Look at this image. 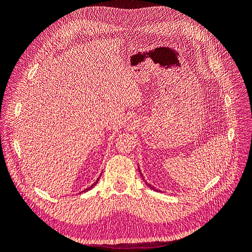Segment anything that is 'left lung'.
I'll list each match as a JSON object with an SVG mask.
<instances>
[{"mask_svg":"<svg viewBox=\"0 0 252 252\" xmlns=\"http://www.w3.org/2000/svg\"><path fill=\"white\" fill-rule=\"evenodd\" d=\"M139 171H140V167H139ZM140 173H141V171H140ZM141 175H142V177H143V174H142V173H141ZM145 183H146V182H145ZM146 185H148V186H149V187H150L152 190H155V191H158V189H156L154 186H151L150 184H147V183H146Z\"/></svg>","mask_w":252,"mask_h":252,"instance_id":"8db88e82","label":"left lung"}]
</instances>
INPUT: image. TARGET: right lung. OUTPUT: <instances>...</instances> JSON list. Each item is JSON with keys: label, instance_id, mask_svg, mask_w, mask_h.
<instances>
[{"label": "right lung", "instance_id": "1", "mask_svg": "<svg viewBox=\"0 0 252 252\" xmlns=\"http://www.w3.org/2000/svg\"><path fill=\"white\" fill-rule=\"evenodd\" d=\"M98 179H100V178H98ZM98 179H97V180H96V181H95V182H94V184H93V185H91V186H90V187H88V188H86V189H85V190H84V191H88V190H90V189H91V188H94V185H96V183H97V181H98ZM82 192H83V191H82Z\"/></svg>", "mask_w": 252, "mask_h": 252}]
</instances>
